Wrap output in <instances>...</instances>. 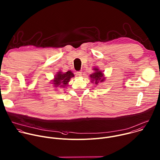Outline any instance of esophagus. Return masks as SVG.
I'll use <instances>...</instances> for the list:
<instances>
[{
    "label": "esophagus",
    "mask_w": 160,
    "mask_h": 160,
    "mask_svg": "<svg viewBox=\"0 0 160 160\" xmlns=\"http://www.w3.org/2000/svg\"><path fill=\"white\" fill-rule=\"evenodd\" d=\"M82 71H77L76 72V74H77V75H78L79 76H82Z\"/></svg>",
    "instance_id": "34e87169"
}]
</instances>
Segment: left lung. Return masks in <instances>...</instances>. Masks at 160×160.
I'll return each instance as SVG.
<instances>
[{
    "label": "left lung",
    "instance_id": "1",
    "mask_svg": "<svg viewBox=\"0 0 160 160\" xmlns=\"http://www.w3.org/2000/svg\"><path fill=\"white\" fill-rule=\"evenodd\" d=\"M93 69L96 72L94 73H92L90 76L91 78H92L91 82H94V83L97 84H98L99 82H103L105 79L104 78H103V74L101 71H100L99 69H98L97 68H94Z\"/></svg>",
    "mask_w": 160,
    "mask_h": 160
}]
</instances>
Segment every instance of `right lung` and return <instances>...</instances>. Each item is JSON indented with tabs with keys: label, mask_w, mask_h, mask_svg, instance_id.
Here are the masks:
<instances>
[{
	"label": "right lung",
	"mask_w": 160,
	"mask_h": 160,
	"mask_svg": "<svg viewBox=\"0 0 160 160\" xmlns=\"http://www.w3.org/2000/svg\"><path fill=\"white\" fill-rule=\"evenodd\" d=\"M72 77H74V74L71 71H68L66 73L58 72L55 77L53 84H54L55 87L59 86L63 88L68 85L70 79Z\"/></svg>",
	"instance_id": "right-lung-1"
}]
</instances>
